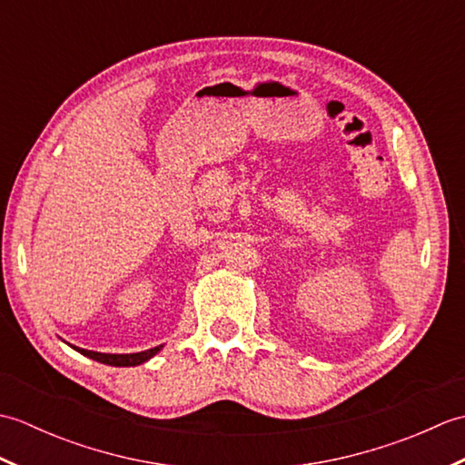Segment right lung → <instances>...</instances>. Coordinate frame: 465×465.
Returning <instances> with one entry per match:
<instances>
[{
    "mask_svg": "<svg viewBox=\"0 0 465 465\" xmlns=\"http://www.w3.org/2000/svg\"><path fill=\"white\" fill-rule=\"evenodd\" d=\"M72 348L77 350L80 353H84V355H87V358L100 361V363L117 365V368H130V365H140L150 358H153V355L162 350V345H157V348H152L147 351H140V353H100V351L75 348V345H72Z\"/></svg>",
    "mask_w": 465,
    "mask_h": 465,
    "instance_id": "1",
    "label": "right lung"
}]
</instances>
